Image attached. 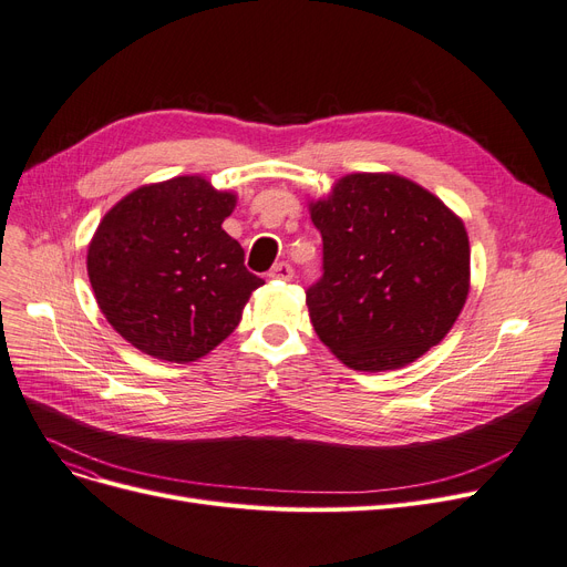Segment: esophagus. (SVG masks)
I'll list each match as a JSON object with an SVG mask.
<instances>
[{
	"label": "esophagus",
	"mask_w": 567,
	"mask_h": 567,
	"mask_svg": "<svg viewBox=\"0 0 567 567\" xmlns=\"http://www.w3.org/2000/svg\"><path fill=\"white\" fill-rule=\"evenodd\" d=\"M293 268L287 261H278L274 264V268L268 270V278H278V280H291Z\"/></svg>",
	"instance_id": "obj_1"
}]
</instances>
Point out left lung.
Instances as JSON below:
<instances>
[{
  "instance_id": "obj_1",
  "label": "left lung",
  "mask_w": 567,
  "mask_h": 567,
  "mask_svg": "<svg viewBox=\"0 0 567 567\" xmlns=\"http://www.w3.org/2000/svg\"><path fill=\"white\" fill-rule=\"evenodd\" d=\"M324 276L306 291L315 333L354 371H393L450 333L471 291L463 219L399 174H350L310 202Z\"/></svg>"
}]
</instances>
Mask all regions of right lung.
Masks as SVG:
<instances>
[{"label":"right lung","mask_w":567,"mask_h":567,"mask_svg":"<svg viewBox=\"0 0 567 567\" xmlns=\"http://www.w3.org/2000/svg\"><path fill=\"white\" fill-rule=\"evenodd\" d=\"M238 196L204 176L130 192L87 245V278L109 324L136 350L189 363L215 350L264 285L223 223Z\"/></svg>","instance_id":"obj_1"}]
</instances>
